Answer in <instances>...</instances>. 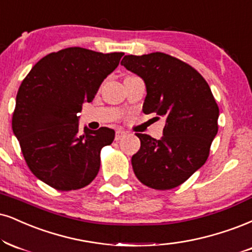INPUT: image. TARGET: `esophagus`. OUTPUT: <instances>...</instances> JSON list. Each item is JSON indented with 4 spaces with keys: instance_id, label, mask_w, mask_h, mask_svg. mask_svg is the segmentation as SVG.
Instances as JSON below:
<instances>
[{
    "instance_id": "34e87169",
    "label": "esophagus",
    "mask_w": 252,
    "mask_h": 252,
    "mask_svg": "<svg viewBox=\"0 0 252 252\" xmlns=\"http://www.w3.org/2000/svg\"><path fill=\"white\" fill-rule=\"evenodd\" d=\"M126 131H123V130L118 129V130H116V134H115V139H116V141H118V139H121L122 137H124V136H126Z\"/></svg>"
}]
</instances>
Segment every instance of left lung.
Here are the masks:
<instances>
[{
  "label": "left lung",
  "instance_id": "1",
  "mask_svg": "<svg viewBox=\"0 0 252 252\" xmlns=\"http://www.w3.org/2000/svg\"><path fill=\"white\" fill-rule=\"evenodd\" d=\"M121 64L144 81L143 113L165 118L160 139L136 134L141 141L131 158L136 177L153 189H174L207 162L218 131L215 97L196 69L168 54L126 55Z\"/></svg>",
  "mask_w": 252,
  "mask_h": 252
}]
</instances>
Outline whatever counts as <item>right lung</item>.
I'll use <instances>...</instances> for the list:
<instances>
[{
  "label": "right lung",
  "mask_w": 252,
  "mask_h": 252,
  "mask_svg": "<svg viewBox=\"0 0 252 252\" xmlns=\"http://www.w3.org/2000/svg\"><path fill=\"white\" fill-rule=\"evenodd\" d=\"M123 55L66 48L39 60L21 83L14 135L32 174L54 189H81L98 174L101 149L113 143L115 131L86 126L81 132L77 114Z\"/></svg>",
  "instance_id": "add662e5"
}]
</instances>
